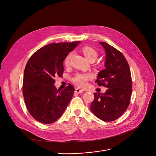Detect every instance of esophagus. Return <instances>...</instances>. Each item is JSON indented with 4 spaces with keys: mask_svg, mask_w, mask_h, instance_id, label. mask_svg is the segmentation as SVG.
<instances>
[{
    "mask_svg": "<svg viewBox=\"0 0 156 156\" xmlns=\"http://www.w3.org/2000/svg\"><path fill=\"white\" fill-rule=\"evenodd\" d=\"M82 92H83V90L79 88H76L75 90V92L77 93V94H80V93H81Z\"/></svg>",
    "mask_w": 156,
    "mask_h": 156,
    "instance_id": "34e87169",
    "label": "esophagus"
}]
</instances>
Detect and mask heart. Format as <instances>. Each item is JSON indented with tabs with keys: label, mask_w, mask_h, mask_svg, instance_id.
Segmentation results:
<instances>
[{
	"label": "heart",
	"mask_w": 156,
	"mask_h": 156,
	"mask_svg": "<svg viewBox=\"0 0 156 156\" xmlns=\"http://www.w3.org/2000/svg\"><path fill=\"white\" fill-rule=\"evenodd\" d=\"M82 52L85 56L86 58L89 61H94L95 60L98 56V52L90 48L89 46H85L83 48ZM73 56V53H70L64 60V65L66 67H69L70 65V60ZM92 78V75L90 73H77L74 77L72 79V81L74 83L75 85L78 86L79 87L84 88L87 86L88 81L91 80Z\"/></svg>",
	"instance_id": "b5f03b06"
}]
</instances>
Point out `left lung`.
I'll return each instance as SVG.
<instances>
[{"mask_svg": "<svg viewBox=\"0 0 156 156\" xmlns=\"http://www.w3.org/2000/svg\"><path fill=\"white\" fill-rule=\"evenodd\" d=\"M100 44L105 51V69L98 73L95 82L108 89L103 94L94 93L90 109L98 119L111 122L121 116L129 105L131 75L128 62L120 51L105 42Z\"/></svg>", "mask_w": 156, "mask_h": 156, "instance_id": "8db88e82", "label": "left lung"}]
</instances>
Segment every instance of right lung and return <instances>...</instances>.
Here are the masks:
<instances>
[{
  "label": "right lung",
  "mask_w": 156,
  "mask_h": 156,
  "mask_svg": "<svg viewBox=\"0 0 156 156\" xmlns=\"http://www.w3.org/2000/svg\"><path fill=\"white\" fill-rule=\"evenodd\" d=\"M81 41L53 43L42 47L28 60L24 71L23 94L30 115L43 124L53 123L62 115L73 95L71 84L56 89V77L64 72L63 62Z\"/></svg>",
  "instance_id": "obj_1"
}]
</instances>
